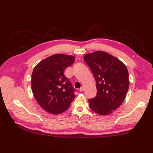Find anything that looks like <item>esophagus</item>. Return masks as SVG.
Wrapping results in <instances>:
<instances>
[{
    "mask_svg": "<svg viewBox=\"0 0 153 153\" xmlns=\"http://www.w3.org/2000/svg\"><path fill=\"white\" fill-rule=\"evenodd\" d=\"M84 91V87H81V88L80 89V91H81V92H82V91Z\"/></svg>",
    "mask_w": 153,
    "mask_h": 153,
    "instance_id": "34e87169",
    "label": "esophagus"
}]
</instances>
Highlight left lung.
Masks as SVG:
<instances>
[{
  "label": "left lung",
  "mask_w": 153,
  "mask_h": 153,
  "mask_svg": "<svg viewBox=\"0 0 153 153\" xmlns=\"http://www.w3.org/2000/svg\"><path fill=\"white\" fill-rule=\"evenodd\" d=\"M84 59L93 73L97 87L96 96L89 100V107L101 115L113 113L126 98L129 85L126 66L103 51L86 54Z\"/></svg>",
  "instance_id": "8db88e82"
}]
</instances>
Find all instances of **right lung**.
I'll list each match as a JSON object with an SVG mask.
<instances>
[{"label": "right lung", "instance_id": "right-lung-1", "mask_svg": "<svg viewBox=\"0 0 153 153\" xmlns=\"http://www.w3.org/2000/svg\"><path fill=\"white\" fill-rule=\"evenodd\" d=\"M75 61L73 55L55 54L42 60L32 73V91L45 111L53 115L66 111L75 97L64 70Z\"/></svg>", "mask_w": 153, "mask_h": 153}]
</instances>
